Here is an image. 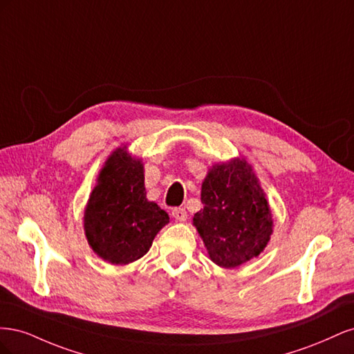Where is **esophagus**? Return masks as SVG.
Returning <instances> with one entry per match:
<instances>
[{
  "instance_id": "obj_1",
  "label": "esophagus",
  "mask_w": 354,
  "mask_h": 354,
  "mask_svg": "<svg viewBox=\"0 0 354 354\" xmlns=\"http://www.w3.org/2000/svg\"><path fill=\"white\" fill-rule=\"evenodd\" d=\"M171 214H173V217L177 221H186L187 220V212H186L185 208H174Z\"/></svg>"
}]
</instances>
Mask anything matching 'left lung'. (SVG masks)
Wrapping results in <instances>:
<instances>
[{
  "instance_id": "left-lung-1",
  "label": "left lung",
  "mask_w": 354,
  "mask_h": 354,
  "mask_svg": "<svg viewBox=\"0 0 354 354\" xmlns=\"http://www.w3.org/2000/svg\"><path fill=\"white\" fill-rule=\"evenodd\" d=\"M203 207L192 223L209 260L233 269L259 257L273 234V214L252 165L242 156L214 164L202 181Z\"/></svg>"
}]
</instances>
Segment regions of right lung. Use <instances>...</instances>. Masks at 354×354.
<instances>
[{
  "instance_id": "add662e5",
  "label": "right lung",
  "mask_w": 354,
  "mask_h": 354,
  "mask_svg": "<svg viewBox=\"0 0 354 354\" xmlns=\"http://www.w3.org/2000/svg\"><path fill=\"white\" fill-rule=\"evenodd\" d=\"M168 214L146 198L142 158L121 145L106 158L84 209L85 238L94 254L125 266L151 250Z\"/></svg>"
}]
</instances>
